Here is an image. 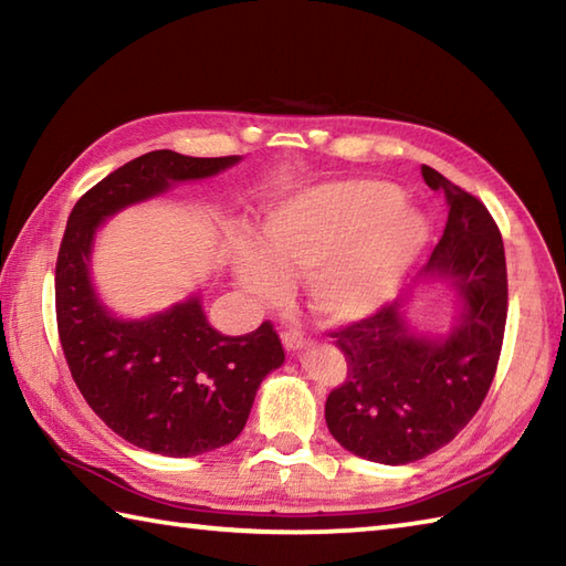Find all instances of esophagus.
Here are the masks:
<instances>
[{
    "label": "esophagus",
    "instance_id": "34e87169",
    "mask_svg": "<svg viewBox=\"0 0 566 566\" xmlns=\"http://www.w3.org/2000/svg\"><path fill=\"white\" fill-rule=\"evenodd\" d=\"M282 343H284L286 350L296 353V350H302V347L308 345V338H306L302 331H284L282 333Z\"/></svg>",
    "mask_w": 566,
    "mask_h": 566
}]
</instances>
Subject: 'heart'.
Returning a JSON list of instances; mask_svg holds the SVG:
<instances>
[{"mask_svg": "<svg viewBox=\"0 0 566 566\" xmlns=\"http://www.w3.org/2000/svg\"><path fill=\"white\" fill-rule=\"evenodd\" d=\"M426 240L423 216L399 201L394 185L347 179L276 203L264 219L262 245H240L235 274L262 304L280 302L290 276L306 274L311 308L343 326L387 302Z\"/></svg>", "mask_w": 566, "mask_h": 566, "instance_id": "b5f03b06", "label": "heart"}]
</instances>
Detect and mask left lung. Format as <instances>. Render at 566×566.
I'll return each instance as SVG.
<instances>
[{"instance_id":"left-lung-1","label":"left lung","mask_w":566,"mask_h":566,"mask_svg":"<svg viewBox=\"0 0 566 566\" xmlns=\"http://www.w3.org/2000/svg\"><path fill=\"white\" fill-rule=\"evenodd\" d=\"M426 185L448 199V223L426 276H444L462 314L444 338L418 335L406 298L331 333L347 377L328 394L326 423L345 450L408 464L440 450L474 418L494 381L509 314L506 255L496 221L476 197L423 165Z\"/></svg>"}]
</instances>
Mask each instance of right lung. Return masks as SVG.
<instances>
[{
  "instance_id": "add662e5",
  "label": "right lung",
  "mask_w": 566,
  "mask_h": 566,
  "mask_svg": "<svg viewBox=\"0 0 566 566\" xmlns=\"http://www.w3.org/2000/svg\"><path fill=\"white\" fill-rule=\"evenodd\" d=\"M240 160L153 150L118 167L72 209L55 262L57 335L84 401L116 436L155 454L195 457L233 442L260 381L284 363L264 321L248 335L209 326L197 296L140 321L116 318L90 280L94 233L130 203Z\"/></svg>"
}]
</instances>
